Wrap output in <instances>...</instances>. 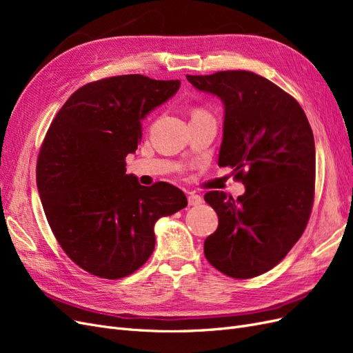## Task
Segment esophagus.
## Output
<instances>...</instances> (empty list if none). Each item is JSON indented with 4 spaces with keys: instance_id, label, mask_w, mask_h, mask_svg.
Masks as SVG:
<instances>
[{
    "instance_id": "esophagus-1",
    "label": "esophagus",
    "mask_w": 353,
    "mask_h": 353,
    "mask_svg": "<svg viewBox=\"0 0 353 353\" xmlns=\"http://www.w3.org/2000/svg\"><path fill=\"white\" fill-rule=\"evenodd\" d=\"M201 201H203V199L199 194H194V193L188 194V205L190 206H199Z\"/></svg>"
}]
</instances>
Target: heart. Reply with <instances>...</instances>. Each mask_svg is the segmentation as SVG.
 <instances>
[{"mask_svg": "<svg viewBox=\"0 0 353 353\" xmlns=\"http://www.w3.org/2000/svg\"><path fill=\"white\" fill-rule=\"evenodd\" d=\"M194 113H201V112H200V110H197V112H194Z\"/></svg>", "mask_w": 353, "mask_h": 353, "instance_id": "1", "label": "heart"}]
</instances>
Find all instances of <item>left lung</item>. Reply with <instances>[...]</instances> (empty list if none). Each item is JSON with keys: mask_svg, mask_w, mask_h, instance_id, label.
Returning <instances> with one entry per match:
<instances>
[{"mask_svg": "<svg viewBox=\"0 0 353 353\" xmlns=\"http://www.w3.org/2000/svg\"><path fill=\"white\" fill-rule=\"evenodd\" d=\"M199 91L223 104L219 166H231L245 187L237 199L209 191L219 223L205 256L232 279H253L280 263L301 239L315 188V141L292 95L245 70L187 74Z\"/></svg>", "mask_w": 353, "mask_h": 353, "instance_id": "left-lung-1", "label": "left lung"}]
</instances>
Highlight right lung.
<instances>
[{"label":"right lung","instance_id":"add662e5","mask_svg":"<svg viewBox=\"0 0 353 353\" xmlns=\"http://www.w3.org/2000/svg\"><path fill=\"white\" fill-rule=\"evenodd\" d=\"M181 82L122 74L74 91L51 122L37 185L61 249L92 275L117 280L150 258L154 223L187 206L168 183L144 187L125 157L141 141V121L172 99Z\"/></svg>","mask_w":353,"mask_h":353}]
</instances>
